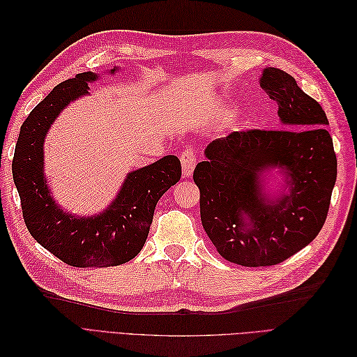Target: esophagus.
<instances>
[{
	"label": "esophagus",
	"instance_id": "esophagus-1",
	"mask_svg": "<svg viewBox=\"0 0 357 357\" xmlns=\"http://www.w3.org/2000/svg\"><path fill=\"white\" fill-rule=\"evenodd\" d=\"M180 160H181L183 177H190L193 174V169H195V165H197L195 152H193L192 149L183 150V152L180 153Z\"/></svg>",
	"mask_w": 357,
	"mask_h": 357
}]
</instances>
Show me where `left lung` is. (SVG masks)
<instances>
[{
    "label": "left lung",
    "instance_id": "left-lung-1",
    "mask_svg": "<svg viewBox=\"0 0 357 357\" xmlns=\"http://www.w3.org/2000/svg\"><path fill=\"white\" fill-rule=\"evenodd\" d=\"M259 84L277 102L286 129L214 139L193 171L205 232L222 257L243 266L277 265L314 240L337 180L320 104L283 70L264 68ZM273 169L285 177L274 192L266 189Z\"/></svg>",
    "mask_w": 357,
    "mask_h": 357
}]
</instances>
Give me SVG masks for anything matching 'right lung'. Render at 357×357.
<instances>
[{"label":"right lung","mask_w":357,"mask_h":357,"mask_svg":"<svg viewBox=\"0 0 357 357\" xmlns=\"http://www.w3.org/2000/svg\"><path fill=\"white\" fill-rule=\"evenodd\" d=\"M116 71L119 67L109 74ZM98 79L96 73H80L53 88L20 126L12 164L29 234L62 262L79 268L116 266L134 259L147 240L158 201L181 177L178 158L168 155L128 172L116 198L98 214L80 218L59 207L45 174V139L61 112L89 95L88 84Z\"/></svg>","instance_id":"obj_1"}]
</instances>
